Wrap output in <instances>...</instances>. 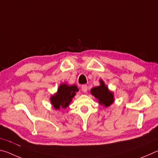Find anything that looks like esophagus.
<instances>
[{"mask_svg": "<svg viewBox=\"0 0 158 158\" xmlns=\"http://www.w3.org/2000/svg\"><path fill=\"white\" fill-rule=\"evenodd\" d=\"M81 90L84 93H86L87 90H88V86L87 85H81Z\"/></svg>", "mask_w": 158, "mask_h": 158, "instance_id": "34e87169", "label": "esophagus"}]
</instances>
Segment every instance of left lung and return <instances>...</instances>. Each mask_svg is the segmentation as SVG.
Instances as JSON below:
<instances>
[{"instance_id": "1", "label": "left lung", "mask_w": 158, "mask_h": 158, "mask_svg": "<svg viewBox=\"0 0 158 158\" xmlns=\"http://www.w3.org/2000/svg\"><path fill=\"white\" fill-rule=\"evenodd\" d=\"M100 85L95 86L90 90L91 94L98 100L99 103L106 107L110 106L114 102V93L108 89V87L105 84L102 80L100 81Z\"/></svg>"}]
</instances>
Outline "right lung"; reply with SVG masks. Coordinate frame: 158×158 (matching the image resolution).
I'll return each mask as SVG.
<instances>
[{"mask_svg":"<svg viewBox=\"0 0 158 158\" xmlns=\"http://www.w3.org/2000/svg\"><path fill=\"white\" fill-rule=\"evenodd\" d=\"M78 88L77 85H68L67 84H60L58 88L57 93L51 97L53 108L59 109L60 108L65 109L69 106V104L73 100V98L78 92Z\"/></svg>","mask_w":158,"mask_h":158,"instance_id":"add662e5","label":"right lung"}]
</instances>
